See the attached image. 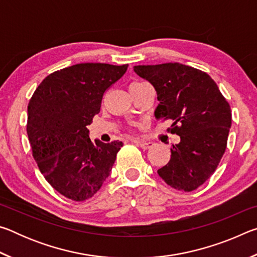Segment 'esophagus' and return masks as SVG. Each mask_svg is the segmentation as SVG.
Returning a JSON list of instances; mask_svg holds the SVG:
<instances>
[{
  "label": "esophagus",
  "mask_w": 257,
  "mask_h": 257,
  "mask_svg": "<svg viewBox=\"0 0 257 257\" xmlns=\"http://www.w3.org/2000/svg\"><path fill=\"white\" fill-rule=\"evenodd\" d=\"M134 143L139 147H142L143 150H149L153 146V143L152 142H143V141H134Z\"/></svg>",
  "instance_id": "obj_1"
}]
</instances>
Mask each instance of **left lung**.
<instances>
[{
    "label": "left lung",
    "mask_w": 257,
    "mask_h": 257,
    "mask_svg": "<svg viewBox=\"0 0 257 257\" xmlns=\"http://www.w3.org/2000/svg\"><path fill=\"white\" fill-rule=\"evenodd\" d=\"M134 71L156 90L159 105L154 115L171 120L169 130L180 136L172 145L171 159L158 170L172 188L193 191L202 186L224 154L231 110L215 81L198 69L181 63L135 66Z\"/></svg>",
    "instance_id": "1"
}]
</instances>
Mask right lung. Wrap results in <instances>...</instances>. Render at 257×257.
Masks as SVG:
<instances>
[{
	"label": "right lung",
	"mask_w": 257,
	"mask_h": 257,
	"mask_svg": "<svg viewBox=\"0 0 257 257\" xmlns=\"http://www.w3.org/2000/svg\"><path fill=\"white\" fill-rule=\"evenodd\" d=\"M128 64L79 63L47 76L28 104L27 134L33 156L47 182L76 202L94 196L110 176L122 142L90 141L87 125L103 95Z\"/></svg>",
	"instance_id": "add662e5"
}]
</instances>
